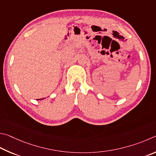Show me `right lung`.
I'll return each mask as SVG.
<instances>
[{"mask_svg":"<svg viewBox=\"0 0 156 156\" xmlns=\"http://www.w3.org/2000/svg\"><path fill=\"white\" fill-rule=\"evenodd\" d=\"M38 100H40V99H38Z\"/></svg>","mask_w":156,"mask_h":156,"instance_id":"obj_1","label":"right lung"}]
</instances>
